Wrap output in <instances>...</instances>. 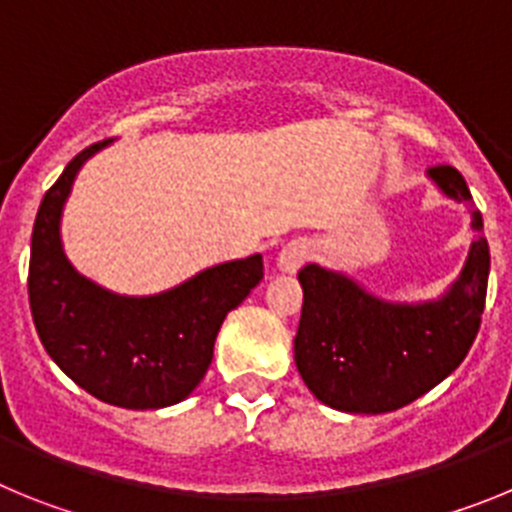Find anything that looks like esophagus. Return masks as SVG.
<instances>
[{"label": "esophagus", "instance_id": "obj_1", "mask_svg": "<svg viewBox=\"0 0 512 512\" xmlns=\"http://www.w3.org/2000/svg\"><path fill=\"white\" fill-rule=\"evenodd\" d=\"M310 246L302 241H292L287 243V246L279 251V259H277V266L284 271V274H295L297 269H300L302 264H305L307 259H310Z\"/></svg>", "mask_w": 512, "mask_h": 512}]
</instances>
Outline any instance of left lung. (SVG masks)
<instances>
[{"label":"left lung","instance_id":"1","mask_svg":"<svg viewBox=\"0 0 512 512\" xmlns=\"http://www.w3.org/2000/svg\"><path fill=\"white\" fill-rule=\"evenodd\" d=\"M428 176L446 197L469 202L464 176L454 166H433ZM467 264L443 297L418 305L379 300L338 271L307 264L295 364L310 392L343 413H390L405 408L449 377L469 354L485 312L490 246L482 215Z\"/></svg>","mask_w":512,"mask_h":512}]
</instances>
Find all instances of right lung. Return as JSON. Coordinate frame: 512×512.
I'll use <instances>...</instances> for the list:
<instances>
[{"instance_id":"obj_1","label":"right lung","mask_w":512,"mask_h":512,"mask_svg":"<svg viewBox=\"0 0 512 512\" xmlns=\"http://www.w3.org/2000/svg\"><path fill=\"white\" fill-rule=\"evenodd\" d=\"M107 140L84 148L45 192L30 243L27 295L40 343L81 390L128 410L169 408L192 395L217 330L264 279V259L217 264L153 297H122L81 277L61 246V212L76 171Z\"/></svg>"}]
</instances>
